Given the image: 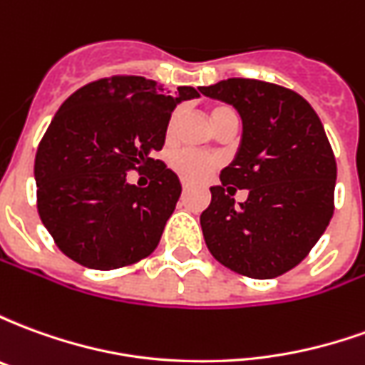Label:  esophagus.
I'll return each instance as SVG.
<instances>
[{
  "label": "esophagus",
  "instance_id": "esophagus-1",
  "mask_svg": "<svg viewBox=\"0 0 365 365\" xmlns=\"http://www.w3.org/2000/svg\"><path fill=\"white\" fill-rule=\"evenodd\" d=\"M182 187H183V191H187V190H190V183L182 182Z\"/></svg>",
  "mask_w": 365,
  "mask_h": 365
}]
</instances>
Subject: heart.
Returning <instances> with one entry per match:
<instances>
[{"instance_id":"obj_1","label":"heart","mask_w":365,"mask_h":365,"mask_svg":"<svg viewBox=\"0 0 365 365\" xmlns=\"http://www.w3.org/2000/svg\"><path fill=\"white\" fill-rule=\"evenodd\" d=\"M227 111H232V109L230 107H215L213 111H211V119H217L219 115ZM175 123H178V115L174 113L170 123H168V136L170 138L174 136ZM172 168L187 182H201V180H205V178L211 175V172L217 168V162L205 156V154H201V152L182 150L172 156Z\"/></svg>"}]
</instances>
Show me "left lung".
<instances>
[{
    "label": "left lung",
    "mask_w": 365,
    "mask_h": 365,
    "mask_svg": "<svg viewBox=\"0 0 365 365\" xmlns=\"http://www.w3.org/2000/svg\"><path fill=\"white\" fill-rule=\"evenodd\" d=\"M199 91L242 119L235 160L199 219L207 248L237 274L277 277L305 258L334 211L336 162L324 127L303 97L275 83L229 78ZM237 189L249 191L242 204Z\"/></svg>",
    "instance_id": "left-lung-1"
}]
</instances>
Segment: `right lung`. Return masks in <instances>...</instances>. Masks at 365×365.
Returning <instances> with one entry per match:
<instances>
[{
    "label": "right lung",
    "mask_w": 365,
    "mask_h": 365,
    "mask_svg": "<svg viewBox=\"0 0 365 365\" xmlns=\"http://www.w3.org/2000/svg\"><path fill=\"white\" fill-rule=\"evenodd\" d=\"M199 97L191 86L166 90L140 76L97 80L68 97L35 158L41 221L68 258L117 269L154 252L182 193L162 150L175 105ZM130 169L150 171L146 188Z\"/></svg>",
    "instance_id": "right-lung-1"
}]
</instances>
